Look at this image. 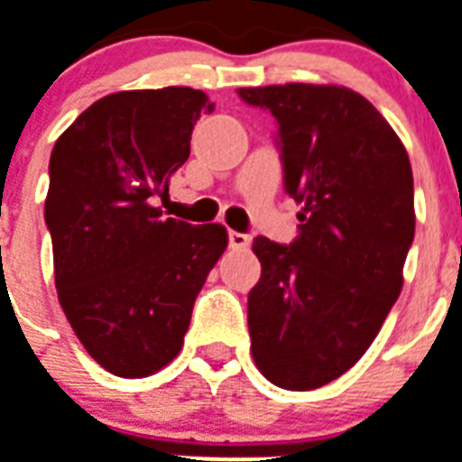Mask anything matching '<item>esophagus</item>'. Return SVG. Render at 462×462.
<instances>
[{
  "instance_id": "34e87169",
  "label": "esophagus",
  "mask_w": 462,
  "mask_h": 462,
  "mask_svg": "<svg viewBox=\"0 0 462 462\" xmlns=\"http://www.w3.org/2000/svg\"><path fill=\"white\" fill-rule=\"evenodd\" d=\"M227 237H230V246H232V249H246V246H249V244H251L249 235H242V232L230 230V235H227Z\"/></svg>"
}]
</instances>
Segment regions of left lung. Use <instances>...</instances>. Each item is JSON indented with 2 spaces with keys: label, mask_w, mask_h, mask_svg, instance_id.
<instances>
[{
  "label": "left lung",
  "mask_w": 462,
  "mask_h": 462,
  "mask_svg": "<svg viewBox=\"0 0 462 462\" xmlns=\"http://www.w3.org/2000/svg\"><path fill=\"white\" fill-rule=\"evenodd\" d=\"M239 97L280 123L284 187L303 204L291 246L254 239L251 356L275 387L310 392L361 361L403 290L413 171L387 118L354 89L287 82Z\"/></svg>",
  "instance_id": "left-lung-1"
}]
</instances>
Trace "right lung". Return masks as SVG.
Here are the masks:
<instances>
[{
  "mask_svg": "<svg viewBox=\"0 0 462 462\" xmlns=\"http://www.w3.org/2000/svg\"><path fill=\"white\" fill-rule=\"evenodd\" d=\"M213 108L192 88L114 92L63 130L49 159L59 303L116 377H149L180 354L197 294L227 249L220 223L189 225L156 206Z\"/></svg>",
  "mask_w": 462,
  "mask_h": 462,
  "instance_id": "add662e5",
  "label": "right lung"
}]
</instances>
